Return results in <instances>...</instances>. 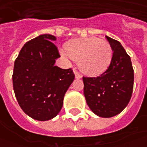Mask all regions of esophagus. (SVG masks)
I'll return each mask as SVG.
<instances>
[{
	"instance_id": "1",
	"label": "esophagus",
	"mask_w": 147,
	"mask_h": 147,
	"mask_svg": "<svg viewBox=\"0 0 147 147\" xmlns=\"http://www.w3.org/2000/svg\"><path fill=\"white\" fill-rule=\"evenodd\" d=\"M74 75H75V78H81L82 77V75H81V74H79L77 70H74Z\"/></svg>"
}]
</instances>
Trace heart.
<instances>
[{
  "instance_id": "b5f03b06",
  "label": "heart",
  "mask_w": 147,
  "mask_h": 147,
  "mask_svg": "<svg viewBox=\"0 0 147 147\" xmlns=\"http://www.w3.org/2000/svg\"><path fill=\"white\" fill-rule=\"evenodd\" d=\"M63 56L79 61L81 70L86 74L96 76L104 73L110 66L113 51L110 43L97 37L76 39L60 50Z\"/></svg>"
}]
</instances>
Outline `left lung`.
<instances>
[{
    "instance_id": "left-lung-1",
    "label": "left lung",
    "mask_w": 147,
    "mask_h": 147,
    "mask_svg": "<svg viewBox=\"0 0 147 147\" xmlns=\"http://www.w3.org/2000/svg\"><path fill=\"white\" fill-rule=\"evenodd\" d=\"M113 51L106 71L96 78H82L83 93L91 110L110 118L124 110L131 99L134 74L131 59L119 42L106 36Z\"/></svg>"
}]
</instances>
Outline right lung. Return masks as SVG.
Wrapping results in <instances>:
<instances>
[{
  "label": "right lung",
  "instance_id": "right-lung-1",
  "mask_svg": "<svg viewBox=\"0 0 147 147\" xmlns=\"http://www.w3.org/2000/svg\"><path fill=\"white\" fill-rule=\"evenodd\" d=\"M55 40L53 35H39L24 44L14 61L12 79L18 103L26 115L39 121L59 114L74 79L71 69L55 65L60 57Z\"/></svg>",
  "mask_w": 147,
  "mask_h": 147
}]
</instances>
